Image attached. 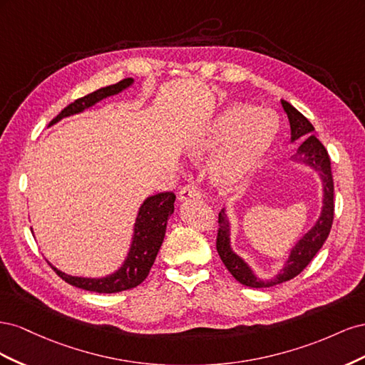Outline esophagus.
<instances>
[{"label": "esophagus", "mask_w": 365, "mask_h": 365, "mask_svg": "<svg viewBox=\"0 0 365 365\" xmlns=\"http://www.w3.org/2000/svg\"><path fill=\"white\" fill-rule=\"evenodd\" d=\"M201 196H202V193L200 190V187H197L196 184H187L180 190L178 200L181 202H187V201H192V200L197 201V200H201Z\"/></svg>", "instance_id": "obj_1"}]
</instances>
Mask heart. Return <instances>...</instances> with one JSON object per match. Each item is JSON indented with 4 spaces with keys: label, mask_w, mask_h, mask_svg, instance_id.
Masks as SVG:
<instances>
[{
    "label": "heart",
    "mask_w": 365,
    "mask_h": 365,
    "mask_svg": "<svg viewBox=\"0 0 365 365\" xmlns=\"http://www.w3.org/2000/svg\"><path fill=\"white\" fill-rule=\"evenodd\" d=\"M279 129V117L271 109L233 103L220 111L207 134L197 140L193 153L202 158L222 150L212 168V178L220 189L235 190L267 157Z\"/></svg>",
    "instance_id": "obj_1"
}]
</instances>
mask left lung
Returning a JSON list of instances; mask_svg holds the SVG:
<instances>
[{
  "mask_svg": "<svg viewBox=\"0 0 365 365\" xmlns=\"http://www.w3.org/2000/svg\"><path fill=\"white\" fill-rule=\"evenodd\" d=\"M282 106L289 118L291 141H303L302 145L298 146L294 155L295 161L306 164L309 168L317 170L319 178L323 181V208L317 224L297 242L295 247L291 250L288 262L284 263V267L280 269V272L271 280H260L248 267V263L231 250L230 220L225 215V210H220L217 219L219 230L216 239V250L219 252L220 260L224 262L231 275H233L239 283L248 286V288H269V286L294 279L295 275L300 274L307 264L311 263V260L315 257V254L322 250L334 222V178L332 169H330L329 153L326 148L322 145V141L314 135L315 129L311 121H309L300 111H297L289 102L282 101Z\"/></svg>",
  "mask_w": 365,
  "mask_h": 365,
  "instance_id": "left-lung-1",
  "label": "left lung"
}]
</instances>
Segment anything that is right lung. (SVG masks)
<instances>
[{"label":"right lung","mask_w":365,"mask_h":365,"mask_svg":"<svg viewBox=\"0 0 365 365\" xmlns=\"http://www.w3.org/2000/svg\"><path fill=\"white\" fill-rule=\"evenodd\" d=\"M132 83H134V79L128 77V79L120 81L115 85L101 88V90L91 94L77 98V101L70 103L67 108H63L56 118L51 120L50 126L58 123L63 117L79 114L85 111L86 108L103 101V98L121 93ZM175 197L176 196L172 192H164L149 196L141 204L134 225V236H132L128 257L115 272L102 279H86L74 277V275H68L56 268H54V271L58 272L62 280L76 286V288L98 294H114L135 288V286H138L148 277L152 264L155 262V257L164 240L168 219L173 213Z\"/></svg>","instance_id":"add662e5"}]
</instances>
